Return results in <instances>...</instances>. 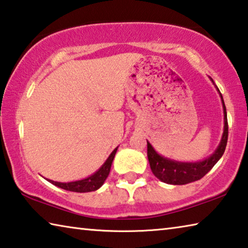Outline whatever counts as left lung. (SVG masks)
Segmentation results:
<instances>
[{
  "label": "left lung",
  "instance_id": "1",
  "mask_svg": "<svg viewBox=\"0 0 248 248\" xmlns=\"http://www.w3.org/2000/svg\"><path fill=\"white\" fill-rule=\"evenodd\" d=\"M212 83L213 79L211 78ZM217 91L219 92L220 97L222 100V106H223L224 114V128L223 134H222L221 141L217 145V150L209 157L202 159L199 162H178L174 159L167 158L158 154L149 141L148 142V158L150 163V167L155 177H157L161 182L170 184V185H186L196 180H199L217 164V162L223 155L226 143H228L229 136V125H228V116H226V108L224 105L223 97L220 91L216 86Z\"/></svg>",
  "mask_w": 248,
  "mask_h": 248
}]
</instances>
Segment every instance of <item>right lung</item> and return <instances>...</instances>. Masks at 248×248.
<instances>
[{
  "mask_svg": "<svg viewBox=\"0 0 248 248\" xmlns=\"http://www.w3.org/2000/svg\"><path fill=\"white\" fill-rule=\"evenodd\" d=\"M117 150H118V146L112 151L110 155L108 156V158L105 161L104 164L99 167L98 170H96L94 174H92L91 176H89V177L81 180H77V182H70V183H59L50 179H47V180L49 183L54 185V186H58L59 188H62V189L64 190H70L74 192H90V191L97 190L103 186L105 180H106V178L108 177Z\"/></svg>",
  "mask_w": 248,
  "mask_h": 248,
  "instance_id": "add662e5",
  "label": "right lung"
}]
</instances>
